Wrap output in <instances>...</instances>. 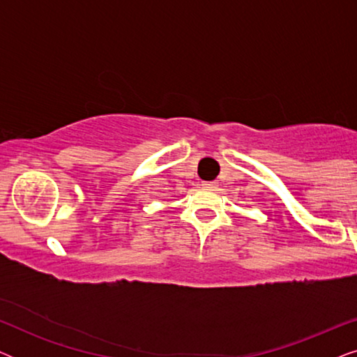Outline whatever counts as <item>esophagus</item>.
<instances>
[{"mask_svg": "<svg viewBox=\"0 0 357 357\" xmlns=\"http://www.w3.org/2000/svg\"><path fill=\"white\" fill-rule=\"evenodd\" d=\"M204 188H218V182H203Z\"/></svg>", "mask_w": 357, "mask_h": 357, "instance_id": "obj_1", "label": "esophagus"}]
</instances>
